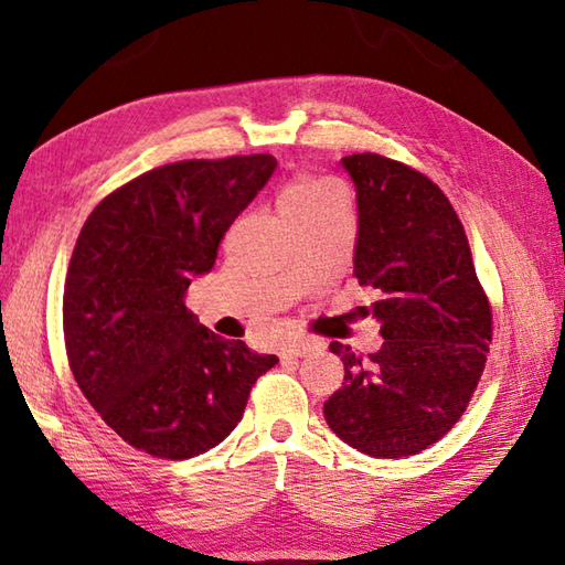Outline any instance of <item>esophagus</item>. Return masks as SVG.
Wrapping results in <instances>:
<instances>
[{
  "instance_id": "obj_1",
  "label": "esophagus",
  "mask_w": 565,
  "mask_h": 565,
  "mask_svg": "<svg viewBox=\"0 0 565 565\" xmlns=\"http://www.w3.org/2000/svg\"><path fill=\"white\" fill-rule=\"evenodd\" d=\"M318 347H320V344H318L316 340H296V342L284 347L281 356H286V359H298V356H306L308 352L318 350Z\"/></svg>"
}]
</instances>
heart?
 I'll return each mask as SVG.
<instances>
[{"instance_id":"heart-1","label":"heart","mask_w":565,"mask_h":565,"mask_svg":"<svg viewBox=\"0 0 565 565\" xmlns=\"http://www.w3.org/2000/svg\"><path fill=\"white\" fill-rule=\"evenodd\" d=\"M340 199V189L338 184H332L330 179L298 177L291 184L284 186L279 196V209L284 213V218H291V215H303L326 209Z\"/></svg>"}]
</instances>
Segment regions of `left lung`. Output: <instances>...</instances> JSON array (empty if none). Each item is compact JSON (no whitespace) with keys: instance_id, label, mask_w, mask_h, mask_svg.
Wrapping results in <instances>:
<instances>
[{"instance_id":"obj_1","label":"left lung","mask_w":565,"mask_h":565,"mask_svg":"<svg viewBox=\"0 0 565 565\" xmlns=\"http://www.w3.org/2000/svg\"><path fill=\"white\" fill-rule=\"evenodd\" d=\"M340 164L356 189L354 276L376 289L383 344L369 356L332 342L344 383L322 415L352 449L401 459L456 425L483 374L493 316L459 215L411 167L362 152Z\"/></svg>"}]
</instances>
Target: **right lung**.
I'll list each match as a JSON object with an SVG mask.
<instances>
[{
	"label": "right lung",
	"instance_id": "right-lung-1",
	"mask_svg": "<svg viewBox=\"0 0 565 565\" xmlns=\"http://www.w3.org/2000/svg\"><path fill=\"white\" fill-rule=\"evenodd\" d=\"M274 170L271 154L164 164L84 223L63 296L67 359L84 398L130 447L174 461L213 449L279 362L218 338L184 306Z\"/></svg>",
	"mask_w": 565,
	"mask_h": 565
}]
</instances>
